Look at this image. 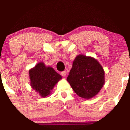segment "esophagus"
<instances>
[{
  "mask_svg": "<svg viewBox=\"0 0 130 130\" xmlns=\"http://www.w3.org/2000/svg\"><path fill=\"white\" fill-rule=\"evenodd\" d=\"M61 75L63 77H65L67 75V72L66 71H63L61 72Z\"/></svg>",
  "mask_w": 130,
  "mask_h": 130,
  "instance_id": "obj_1",
  "label": "esophagus"
}]
</instances>
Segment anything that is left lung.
Returning a JSON list of instances; mask_svg holds the SVG:
<instances>
[{
  "instance_id": "left-lung-1",
  "label": "left lung",
  "mask_w": 130,
  "mask_h": 130,
  "mask_svg": "<svg viewBox=\"0 0 130 130\" xmlns=\"http://www.w3.org/2000/svg\"><path fill=\"white\" fill-rule=\"evenodd\" d=\"M79 97L89 99L98 94L104 84L103 67L94 58L78 55L67 78Z\"/></svg>"
}]
</instances>
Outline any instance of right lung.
Returning a JSON list of instances; mask_svg holds the SVG:
<instances>
[{"instance_id": "obj_1", "label": "right lung", "mask_w": 130, "mask_h": 130, "mask_svg": "<svg viewBox=\"0 0 130 130\" xmlns=\"http://www.w3.org/2000/svg\"><path fill=\"white\" fill-rule=\"evenodd\" d=\"M31 86L42 98H46L51 94L56 84L61 76L56 72L51 67H46L44 63H38L29 71Z\"/></svg>"}]
</instances>
